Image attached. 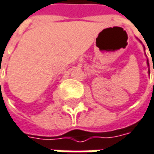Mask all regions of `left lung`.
Here are the masks:
<instances>
[{
  "mask_svg": "<svg viewBox=\"0 0 154 154\" xmlns=\"http://www.w3.org/2000/svg\"><path fill=\"white\" fill-rule=\"evenodd\" d=\"M139 41H140V40H139ZM140 42H141V41H140ZM141 43H142V42H141ZM144 50H145V47H144ZM147 66H148V68H149V61H148V59H147ZM148 73H149V75H150V69H148Z\"/></svg>",
  "mask_w": 154,
  "mask_h": 154,
  "instance_id": "left-lung-1",
  "label": "left lung"
}]
</instances>
